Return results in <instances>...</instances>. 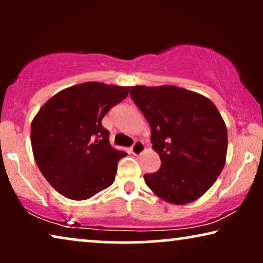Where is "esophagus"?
<instances>
[{
	"label": "esophagus",
	"instance_id": "34e87169",
	"mask_svg": "<svg viewBox=\"0 0 263 263\" xmlns=\"http://www.w3.org/2000/svg\"><path fill=\"white\" fill-rule=\"evenodd\" d=\"M143 151H145V145H143L142 141H136L132 147V153L134 156H140Z\"/></svg>",
	"mask_w": 263,
	"mask_h": 263
}]
</instances>
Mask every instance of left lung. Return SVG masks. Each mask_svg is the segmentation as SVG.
I'll return each mask as SVG.
<instances>
[{
  "label": "left lung",
  "instance_id": "8db88e82",
  "mask_svg": "<svg viewBox=\"0 0 263 263\" xmlns=\"http://www.w3.org/2000/svg\"><path fill=\"white\" fill-rule=\"evenodd\" d=\"M130 97L148 121L157 172L145 175L161 200L186 204L200 199L217 181L228 153V129L213 102L172 85L133 86Z\"/></svg>",
  "mask_w": 263,
  "mask_h": 263
}]
</instances>
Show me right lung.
Here are the masks:
<instances>
[{"mask_svg":"<svg viewBox=\"0 0 263 263\" xmlns=\"http://www.w3.org/2000/svg\"><path fill=\"white\" fill-rule=\"evenodd\" d=\"M129 86L89 81L52 96L31 123L32 152L56 192L87 200L115 182L117 163L127 156L114 148L102 120L123 100Z\"/></svg>","mask_w":263,"mask_h":263,"instance_id":"1","label":"right lung"}]
</instances>
